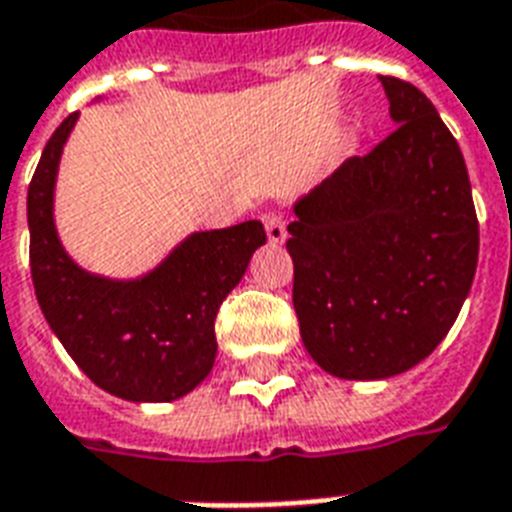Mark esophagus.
I'll return each mask as SVG.
<instances>
[{"label":"esophagus","mask_w":512,"mask_h":512,"mask_svg":"<svg viewBox=\"0 0 512 512\" xmlns=\"http://www.w3.org/2000/svg\"><path fill=\"white\" fill-rule=\"evenodd\" d=\"M263 225L265 231H268V241H271V244H284V241H287V223H284V217H281L279 212L268 209L263 215Z\"/></svg>","instance_id":"34e87169"}]
</instances>
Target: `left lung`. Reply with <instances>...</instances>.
<instances>
[{
    "instance_id": "obj_1",
    "label": "left lung",
    "mask_w": 512,
    "mask_h": 512,
    "mask_svg": "<svg viewBox=\"0 0 512 512\" xmlns=\"http://www.w3.org/2000/svg\"><path fill=\"white\" fill-rule=\"evenodd\" d=\"M398 124L295 204L287 249L305 350L342 380H385L428 358L478 265L462 151L414 84L380 76Z\"/></svg>"
}]
</instances>
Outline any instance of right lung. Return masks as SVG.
Here are the masks:
<instances>
[{
    "label": "right lung",
    "mask_w": 512,
    "mask_h": 512,
    "mask_svg": "<svg viewBox=\"0 0 512 512\" xmlns=\"http://www.w3.org/2000/svg\"><path fill=\"white\" fill-rule=\"evenodd\" d=\"M79 114L52 132L28 185L31 279L36 300L68 356L98 388L124 401H175L215 364L220 305L265 244L260 220L191 233L140 279L95 276L66 255L52 199Z\"/></svg>",
    "instance_id": "add662e5"
}]
</instances>
